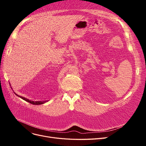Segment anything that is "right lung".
I'll return each instance as SVG.
<instances>
[{"instance_id": "obj_1", "label": "right lung", "mask_w": 146, "mask_h": 146, "mask_svg": "<svg viewBox=\"0 0 146 146\" xmlns=\"http://www.w3.org/2000/svg\"><path fill=\"white\" fill-rule=\"evenodd\" d=\"M15 94L16 95V96H19L20 98H21V99H23V100H25V101H27V102H29V103H30V104H33V105H41V104H44L46 101H32V100H29L28 99H26V98H23V97H21V96H18V95H17L16 93H15Z\"/></svg>"}]
</instances>
